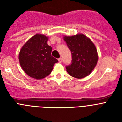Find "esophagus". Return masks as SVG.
Segmentation results:
<instances>
[{"instance_id":"34e87169","label":"esophagus","mask_w":122,"mask_h":122,"mask_svg":"<svg viewBox=\"0 0 122 122\" xmlns=\"http://www.w3.org/2000/svg\"><path fill=\"white\" fill-rule=\"evenodd\" d=\"M58 60H59V62H60V63H61V62H62V59L61 57H60L59 58V59H58Z\"/></svg>"}]
</instances>
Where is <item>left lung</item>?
<instances>
[{"label":"left lung","instance_id":"8db88e82","mask_svg":"<svg viewBox=\"0 0 122 122\" xmlns=\"http://www.w3.org/2000/svg\"><path fill=\"white\" fill-rule=\"evenodd\" d=\"M71 53V62L66 69L70 76L81 79L88 76L97 63L98 56L94 44L83 34L65 36Z\"/></svg>","mask_w":122,"mask_h":122}]
</instances>
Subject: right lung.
I'll return each instance as SVG.
<instances>
[{"mask_svg":"<svg viewBox=\"0 0 122 122\" xmlns=\"http://www.w3.org/2000/svg\"><path fill=\"white\" fill-rule=\"evenodd\" d=\"M48 37L36 34L25 43L19 54V63L25 73L36 79L51 74L54 64L58 60L51 56V46L48 45Z\"/></svg>","mask_w":122,"mask_h":122,"instance_id":"obj_1","label":"right lung"}]
</instances>
